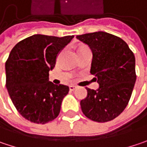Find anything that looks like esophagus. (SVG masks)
Here are the masks:
<instances>
[{
	"mask_svg": "<svg viewBox=\"0 0 147 147\" xmlns=\"http://www.w3.org/2000/svg\"><path fill=\"white\" fill-rule=\"evenodd\" d=\"M69 88H70V91H75V90L76 89V86H74V85H71V86H69Z\"/></svg>",
	"mask_w": 147,
	"mask_h": 147,
	"instance_id": "34e87169",
	"label": "esophagus"
}]
</instances>
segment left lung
I'll return each instance as SVG.
<instances>
[{
	"label": "left lung",
	"mask_w": 147,
	"mask_h": 147,
	"mask_svg": "<svg viewBox=\"0 0 147 147\" xmlns=\"http://www.w3.org/2000/svg\"><path fill=\"white\" fill-rule=\"evenodd\" d=\"M92 52L91 72L99 84L97 90L86 88L81 100L82 112L97 122L118 117L126 107L133 91L136 60L133 52L121 38L104 31L76 36Z\"/></svg>",
	"instance_id": "obj_1"
}]
</instances>
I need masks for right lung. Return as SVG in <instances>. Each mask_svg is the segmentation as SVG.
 I'll list each match as a JSON object with an SVG mask.
<instances>
[{"label": "right lung", "instance_id": "obj_1", "mask_svg": "<svg viewBox=\"0 0 147 147\" xmlns=\"http://www.w3.org/2000/svg\"><path fill=\"white\" fill-rule=\"evenodd\" d=\"M73 36L33 35L18 42L5 62L6 88L15 107L24 118L46 124L58 117L69 87L49 81L61 51Z\"/></svg>", "mask_w": 147, "mask_h": 147}]
</instances>
